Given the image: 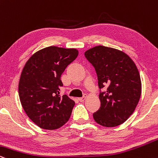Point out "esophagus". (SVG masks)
Returning a JSON list of instances; mask_svg holds the SVG:
<instances>
[{
	"label": "esophagus",
	"mask_w": 158,
	"mask_h": 158,
	"mask_svg": "<svg viewBox=\"0 0 158 158\" xmlns=\"http://www.w3.org/2000/svg\"><path fill=\"white\" fill-rule=\"evenodd\" d=\"M86 95H84V96H83V97H82V98H79L78 100H79V101L83 102V101H85V100H86Z\"/></svg>",
	"instance_id": "esophagus-1"
}]
</instances>
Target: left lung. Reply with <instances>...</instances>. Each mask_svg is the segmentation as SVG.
Listing matches in <instances>:
<instances>
[{
	"instance_id": "obj_1",
	"label": "left lung",
	"mask_w": 158,
	"mask_h": 158,
	"mask_svg": "<svg viewBox=\"0 0 158 158\" xmlns=\"http://www.w3.org/2000/svg\"><path fill=\"white\" fill-rule=\"evenodd\" d=\"M84 55L95 69L99 88L107 87L99 94L101 107L94 120L106 127L120 125L134 112L141 95L137 66L127 54L114 48L97 46Z\"/></svg>"
}]
</instances>
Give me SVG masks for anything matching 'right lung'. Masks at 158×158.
<instances>
[{
	"label": "right lung",
	"mask_w": 158,
	"mask_h": 158,
	"mask_svg": "<svg viewBox=\"0 0 158 158\" xmlns=\"http://www.w3.org/2000/svg\"><path fill=\"white\" fill-rule=\"evenodd\" d=\"M78 55V50L48 46L33 54L24 65L18 83L20 103L39 127L59 129L69 119L75 103L59 95L61 75Z\"/></svg>",
	"instance_id": "obj_1"
}]
</instances>
